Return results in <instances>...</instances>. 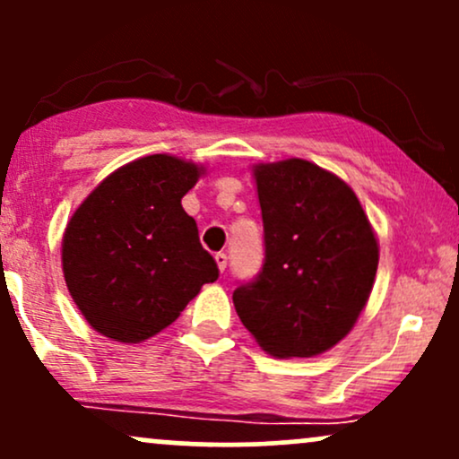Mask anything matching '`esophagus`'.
I'll use <instances>...</instances> for the list:
<instances>
[{
    "instance_id": "34e87169",
    "label": "esophagus",
    "mask_w": 459,
    "mask_h": 459,
    "mask_svg": "<svg viewBox=\"0 0 459 459\" xmlns=\"http://www.w3.org/2000/svg\"><path fill=\"white\" fill-rule=\"evenodd\" d=\"M215 263H218V270L224 272L226 265H229V256H226L224 252H218V255H215Z\"/></svg>"
}]
</instances>
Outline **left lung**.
<instances>
[{
    "label": "left lung",
    "instance_id": "1",
    "mask_svg": "<svg viewBox=\"0 0 459 459\" xmlns=\"http://www.w3.org/2000/svg\"><path fill=\"white\" fill-rule=\"evenodd\" d=\"M265 259L233 291L241 324L278 358H310L354 328L377 272V239L356 194L307 160L255 168Z\"/></svg>",
    "mask_w": 459,
    "mask_h": 459
}]
</instances>
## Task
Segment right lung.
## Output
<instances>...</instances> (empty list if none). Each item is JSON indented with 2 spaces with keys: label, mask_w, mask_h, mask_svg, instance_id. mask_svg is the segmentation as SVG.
Here are the masks:
<instances>
[{
  "label": "right lung",
  "mask_w": 459,
  "mask_h": 459,
  "mask_svg": "<svg viewBox=\"0 0 459 459\" xmlns=\"http://www.w3.org/2000/svg\"><path fill=\"white\" fill-rule=\"evenodd\" d=\"M200 168L149 155L112 172L79 204L62 239L71 298L94 330L140 343L175 321L204 282L218 281L198 226L181 207Z\"/></svg>",
  "instance_id": "add662e5"
}]
</instances>
